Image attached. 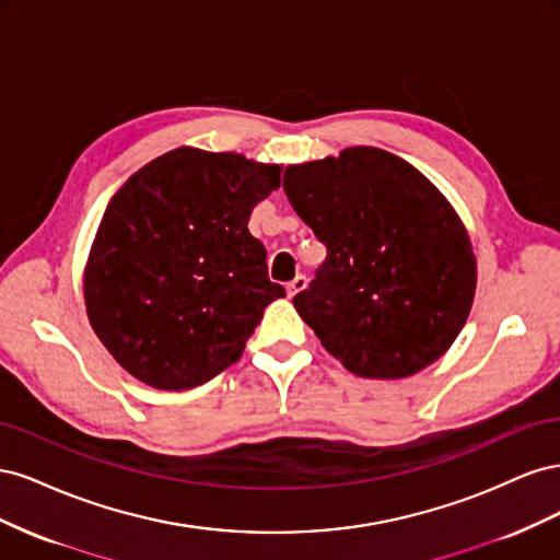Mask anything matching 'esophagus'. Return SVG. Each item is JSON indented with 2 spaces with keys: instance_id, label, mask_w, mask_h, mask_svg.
<instances>
[{
  "instance_id": "esophagus-1",
  "label": "esophagus",
  "mask_w": 560,
  "mask_h": 560,
  "mask_svg": "<svg viewBox=\"0 0 560 560\" xmlns=\"http://www.w3.org/2000/svg\"><path fill=\"white\" fill-rule=\"evenodd\" d=\"M306 287V276H296L292 282H287V296H296Z\"/></svg>"
}]
</instances>
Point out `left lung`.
I'll return each mask as SVG.
<instances>
[{
  "label": "left lung",
  "instance_id": "left-lung-1",
  "mask_svg": "<svg viewBox=\"0 0 560 560\" xmlns=\"http://www.w3.org/2000/svg\"><path fill=\"white\" fill-rule=\"evenodd\" d=\"M284 194L327 259L294 308L336 360L362 378L418 374L465 327L477 259L444 194L411 163L350 147L290 165Z\"/></svg>",
  "mask_w": 560,
  "mask_h": 560
}]
</instances>
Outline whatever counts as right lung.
I'll return each instance as SVG.
<instances>
[{
  "mask_svg": "<svg viewBox=\"0 0 560 560\" xmlns=\"http://www.w3.org/2000/svg\"><path fill=\"white\" fill-rule=\"evenodd\" d=\"M280 165L179 147L114 194L83 273L91 327L130 376L159 389L208 383L241 360L284 287L247 229Z\"/></svg>",
  "mask_w": 560,
  "mask_h": 560,
  "instance_id": "obj_1",
  "label": "right lung"
}]
</instances>
